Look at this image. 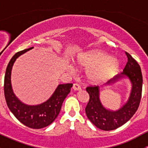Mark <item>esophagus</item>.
Here are the masks:
<instances>
[{"instance_id": "34e87169", "label": "esophagus", "mask_w": 148, "mask_h": 148, "mask_svg": "<svg viewBox=\"0 0 148 148\" xmlns=\"http://www.w3.org/2000/svg\"><path fill=\"white\" fill-rule=\"evenodd\" d=\"M72 88H73V89L75 91H78V90H80V89H81V86H80V85L77 83H74V84H73Z\"/></svg>"}]
</instances>
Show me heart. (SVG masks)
<instances>
[{
  "label": "heart",
  "instance_id": "obj_1",
  "mask_svg": "<svg viewBox=\"0 0 148 148\" xmlns=\"http://www.w3.org/2000/svg\"><path fill=\"white\" fill-rule=\"evenodd\" d=\"M77 63L80 66L90 68L88 76L94 82L104 81L112 77L119 66L116 59L109 57L102 51H93L83 55L79 58Z\"/></svg>",
  "mask_w": 148,
  "mask_h": 148
}]
</instances>
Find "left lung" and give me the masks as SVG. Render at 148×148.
<instances>
[{
  "instance_id": "obj_1",
  "label": "left lung",
  "mask_w": 148,
  "mask_h": 148,
  "mask_svg": "<svg viewBox=\"0 0 148 148\" xmlns=\"http://www.w3.org/2000/svg\"><path fill=\"white\" fill-rule=\"evenodd\" d=\"M127 62L120 75L108 83L114 82L123 76L127 77L132 84V92L128 102L117 111H110L102 106L99 97V86H89L86 88L89 95L85 112L88 119L99 129L104 131L115 130L123 125L135 114L140 105L143 89V75L138 62L130 53L125 51Z\"/></svg>"
}]
</instances>
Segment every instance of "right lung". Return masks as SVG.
Wrapping results in <instances>:
<instances>
[{"label":"right lung","mask_w":148,"mask_h":148,"mask_svg":"<svg viewBox=\"0 0 148 148\" xmlns=\"http://www.w3.org/2000/svg\"><path fill=\"white\" fill-rule=\"evenodd\" d=\"M31 49L33 47L17 52L10 59L4 78V95L8 107L18 120L30 128L41 129L51 124L59 115L64 100L71 91L73 84H59L50 99L39 105L28 106L21 102L12 90L10 74L16 59Z\"/></svg>","instance_id":"right-lung-1"}]
</instances>
